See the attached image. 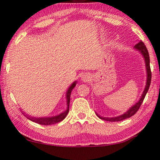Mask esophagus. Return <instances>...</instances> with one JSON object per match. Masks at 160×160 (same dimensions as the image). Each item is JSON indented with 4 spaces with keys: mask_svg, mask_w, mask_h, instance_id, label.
<instances>
[{
    "mask_svg": "<svg viewBox=\"0 0 160 160\" xmlns=\"http://www.w3.org/2000/svg\"><path fill=\"white\" fill-rule=\"evenodd\" d=\"M81 80L83 82H88L90 80V75L88 74H84L81 77Z\"/></svg>",
    "mask_w": 160,
    "mask_h": 160,
    "instance_id": "esophagus-1",
    "label": "esophagus"
}]
</instances>
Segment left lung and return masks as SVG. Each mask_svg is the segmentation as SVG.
Masks as SVG:
<instances>
[{
  "mask_svg": "<svg viewBox=\"0 0 160 160\" xmlns=\"http://www.w3.org/2000/svg\"><path fill=\"white\" fill-rule=\"evenodd\" d=\"M134 48L139 51L141 53L142 57L144 58L145 63H146V74H147V78H146V84L145 86V89L142 92L141 97H140V99L138 100V102H136L135 105L132 106L129 109L127 110V112H125L124 113L120 116H116V117H112V118H107V117H102L100 116L99 114H97V116L99 117V118L103 119V120L108 121H120L124 119L130 118L131 116H132L133 115H135L141 105L142 101H143L145 97H146L147 92H148V88H149L150 84H151V80H152V72H151V68H150V58H149V55H148V52L147 50L146 47L145 46L144 43L141 41L139 42V43H138L134 47Z\"/></svg>",
  "mask_w": 160,
  "mask_h": 160,
  "instance_id": "obj_1",
  "label": "left lung"
}]
</instances>
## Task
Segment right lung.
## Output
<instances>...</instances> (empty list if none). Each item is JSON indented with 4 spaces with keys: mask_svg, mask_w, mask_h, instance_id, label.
Segmentation results:
<instances>
[{
    "mask_svg": "<svg viewBox=\"0 0 160 160\" xmlns=\"http://www.w3.org/2000/svg\"><path fill=\"white\" fill-rule=\"evenodd\" d=\"M77 84V81H74L73 83H72L71 86H69V88H68L67 91V94H66V99H67V109L65 110L64 112H61V113L57 115V116H51V117H40V118H37V117L31 116L23 112L22 113L24 116L26 117L27 118H28L29 120L33 121V122H35L37 123H39V124L41 125H51V124H55V123H57L60 121H63V119L66 118V116H67L68 112H69V102H70V96H71V93L72 89H73L74 87H75Z\"/></svg>",
    "mask_w": 160,
    "mask_h": 160,
    "instance_id": "add662e5",
    "label": "right lung"
}]
</instances>
